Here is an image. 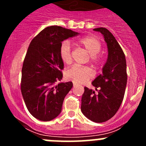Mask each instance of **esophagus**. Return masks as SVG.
I'll return each instance as SVG.
<instances>
[{"mask_svg":"<svg viewBox=\"0 0 146 146\" xmlns=\"http://www.w3.org/2000/svg\"><path fill=\"white\" fill-rule=\"evenodd\" d=\"M76 85H77V84H76V83H73V87H76Z\"/></svg>","mask_w":146,"mask_h":146,"instance_id":"esophagus-1","label":"esophagus"}]
</instances>
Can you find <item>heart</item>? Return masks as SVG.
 Segmentation results:
<instances>
[{
	"label": "heart",
	"mask_w": 146,
	"mask_h": 146,
	"mask_svg": "<svg viewBox=\"0 0 146 146\" xmlns=\"http://www.w3.org/2000/svg\"><path fill=\"white\" fill-rule=\"evenodd\" d=\"M77 43L83 47L90 55V61L95 67L100 66L102 62V56L99 54L101 51L100 41L94 36H86L79 38ZM59 56L65 64H70L72 61L71 48L68 41H64L59 48ZM93 71L88 66H73L66 70L65 77L67 80L75 83H84L93 77Z\"/></svg>",
	"instance_id": "1"
}]
</instances>
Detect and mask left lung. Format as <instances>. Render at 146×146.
Wrapping results in <instances>:
<instances>
[{"mask_svg":"<svg viewBox=\"0 0 146 146\" xmlns=\"http://www.w3.org/2000/svg\"><path fill=\"white\" fill-rule=\"evenodd\" d=\"M104 36L108 48V58L102 73L92 82L97 93L85 87L81 99V111L96 123L107 121L118 111L124 96L127 82L124 53L112 34L107 29H94Z\"/></svg>","mask_w":146,"mask_h":146,"instance_id":"obj_1","label":"left lung"}]
</instances>
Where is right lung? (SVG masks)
Returning <instances> with one entry per match:
<instances>
[{"label": "right lung", "instance_id": "obj_1", "mask_svg": "<svg viewBox=\"0 0 146 146\" xmlns=\"http://www.w3.org/2000/svg\"><path fill=\"white\" fill-rule=\"evenodd\" d=\"M78 35L71 29L50 26L30 42L22 68L21 92L28 111L39 120L48 121L61 113L73 82H56L63 77L59 56L62 42Z\"/></svg>", "mask_w": 146, "mask_h": 146}]
</instances>
